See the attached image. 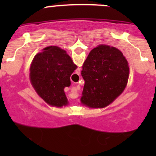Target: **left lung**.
I'll return each mask as SVG.
<instances>
[{
  "label": "left lung",
  "instance_id": "obj_1",
  "mask_svg": "<svg viewBox=\"0 0 156 156\" xmlns=\"http://www.w3.org/2000/svg\"><path fill=\"white\" fill-rule=\"evenodd\" d=\"M81 76L84 80L81 103L90 108L106 107L126 87L128 62L119 49L99 45L84 61Z\"/></svg>",
  "mask_w": 156,
  "mask_h": 156
}]
</instances>
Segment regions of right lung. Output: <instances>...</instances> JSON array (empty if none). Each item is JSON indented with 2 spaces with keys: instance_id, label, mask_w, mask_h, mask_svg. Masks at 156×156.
Returning a JSON list of instances; mask_svg holds the SVG:
<instances>
[{
  "instance_id": "obj_1",
  "label": "right lung",
  "mask_w": 156,
  "mask_h": 156,
  "mask_svg": "<svg viewBox=\"0 0 156 156\" xmlns=\"http://www.w3.org/2000/svg\"><path fill=\"white\" fill-rule=\"evenodd\" d=\"M77 69L66 51L56 46L44 48L34 56L30 66V81L37 94L51 106L68 105L64 88Z\"/></svg>"
}]
</instances>
